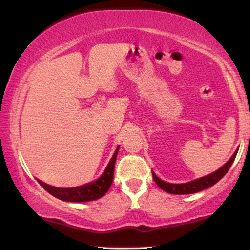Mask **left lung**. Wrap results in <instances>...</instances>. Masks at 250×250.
I'll return each instance as SVG.
<instances>
[{
    "label": "left lung",
    "instance_id": "8db88e82",
    "mask_svg": "<svg viewBox=\"0 0 250 250\" xmlns=\"http://www.w3.org/2000/svg\"><path fill=\"white\" fill-rule=\"evenodd\" d=\"M236 154H237V151L236 153H234L233 156L230 157V160H229V161L227 162L223 167H221L219 170L214 171L213 174L207 175V176H205V177H201V179L191 181V182L181 183V185H174V183H168V182H165V181L160 180L159 177H157L156 175L153 173L154 181H155V183H156V185L162 189V190L167 191V193H169V194L185 195V194L197 193V191L203 190V189H207L209 187H211V186H214L216 182H219V181L227 174V171L229 170L230 166L233 165L235 157H236Z\"/></svg>",
    "mask_w": 250,
    "mask_h": 250
}]
</instances>
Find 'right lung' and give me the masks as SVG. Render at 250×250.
Here are the masks:
<instances>
[{"label": "right lung", "mask_w": 250, "mask_h": 250, "mask_svg": "<svg viewBox=\"0 0 250 250\" xmlns=\"http://www.w3.org/2000/svg\"><path fill=\"white\" fill-rule=\"evenodd\" d=\"M117 151H119V149H116L115 154H114L113 159L109 162L108 167L105 168L104 173L95 182L76 188H55L45 185L42 181H39V183L48 193L62 201H68V202H87V201L100 199V197H102L103 195L107 193L109 188H110L111 183H113L114 167H115Z\"/></svg>", "instance_id": "obj_1"}]
</instances>
